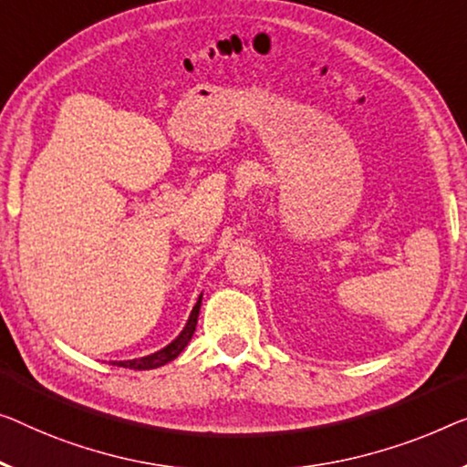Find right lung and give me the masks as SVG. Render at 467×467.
Returning a JSON list of instances; mask_svg holds the SVG:
<instances>
[{
	"mask_svg": "<svg viewBox=\"0 0 467 467\" xmlns=\"http://www.w3.org/2000/svg\"><path fill=\"white\" fill-rule=\"evenodd\" d=\"M199 308H201V296H199V302L194 304V308L189 317V323L182 329V333L173 339L170 346H165L163 350H159L155 354H149V357H142V358H134V360H119V363H113V365H119L125 368H134V371H146V368H157L165 363H170L178 357L180 352L184 350L186 344L191 342L192 333H194V327H197V318H199Z\"/></svg>",
	"mask_w": 467,
	"mask_h": 467,
	"instance_id": "right-lung-1",
	"label": "right lung"
}]
</instances>
